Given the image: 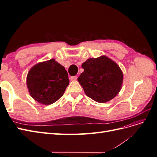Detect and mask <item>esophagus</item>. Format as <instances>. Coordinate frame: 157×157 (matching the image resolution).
I'll return each mask as SVG.
<instances>
[{
    "label": "esophagus",
    "instance_id": "obj_1",
    "mask_svg": "<svg viewBox=\"0 0 157 157\" xmlns=\"http://www.w3.org/2000/svg\"><path fill=\"white\" fill-rule=\"evenodd\" d=\"M70 79L71 80H76L77 79V76H74V77H71V78H70Z\"/></svg>",
    "mask_w": 157,
    "mask_h": 157
}]
</instances>
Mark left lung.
<instances>
[{
	"label": "left lung",
	"instance_id": "1",
	"mask_svg": "<svg viewBox=\"0 0 157 157\" xmlns=\"http://www.w3.org/2000/svg\"><path fill=\"white\" fill-rule=\"evenodd\" d=\"M84 72L78 78L86 96L98 103L111 100L121 91L123 73L106 56L89 58L82 64Z\"/></svg>",
	"mask_w": 157,
	"mask_h": 157
}]
</instances>
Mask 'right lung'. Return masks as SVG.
Returning <instances> with one entry per match:
<instances>
[{
  "instance_id": "obj_1",
  "label": "right lung",
  "mask_w": 157,
  "mask_h": 157,
  "mask_svg": "<svg viewBox=\"0 0 157 157\" xmlns=\"http://www.w3.org/2000/svg\"><path fill=\"white\" fill-rule=\"evenodd\" d=\"M26 82L30 96L46 105L63 96L69 80L63 66L51 59L33 66L27 73Z\"/></svg>"
}]
</instances>
